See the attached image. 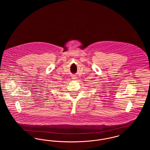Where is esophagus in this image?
<instances>
[{"label":"esophagus","instance_id":"1","mask_svg":"<svg viewBox=\"0 0 150 150\" xmlns=\"http://www.w3.org/2000/svg\"><path fill=\"white\" fill-rule=\"evenodd\" d=\"M72 79L75 80V79H76V76H72Z\"/></svg>","mask_w":150,"mask_h":150}]
</instances>
